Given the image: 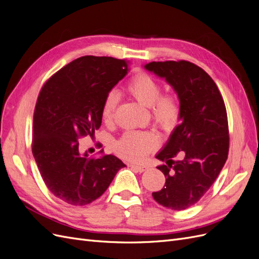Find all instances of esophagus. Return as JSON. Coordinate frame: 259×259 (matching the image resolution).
<instances>
[{"instance_id": "1", "label": "esophagus", "mask_w": 259, "mask_h": 259, "mask_svg": "<svg viewBox=\"0 0 259 259\" xmlns=\"http://www.w3.org/2000/svg\"><path fill=\"white\" fill-rule=\"evenodd\" d=\"M132 167H134L137 171H139V173H143V171L148 169V166L143 165V164H134V165H132Z\"/></svg>"}]
</instances>
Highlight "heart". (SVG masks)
<instances>
[{"label":"heart","mask_w":259,"mask_h":259,"mask_svg":"<svg viewBox=\"0 0 259 259\" xmlns=\"http://www.w3.org/2000/svg\"><path fill=\"white\" fill-rule=\"evenodd\" d=\"M126 91L140 105L150 108L151 117L156 126L163 131H170L179 120L180 109L176 96L162 93V86L153 77L140 73L133 77L126 86ZM119 101L116 93L110 92L106 96L101 117L105 123H111ZM159 142L151 133L127 132L114 144V151L130 161H142L145 156L158 147Z\"/></svg>","instance_id":"1"}]
</instances>
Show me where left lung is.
<instances>
[{
    "instance_id": "obj_1",
    "label": "left lung",
    "mask_w": 259,
    "mask_h": 259,
    "mask_svg": "<svg viewBox=\"0 0 259 259\" xmlns=\"http://www.w3.org/2000/svg\"><path fill=\"white\" fill-rule=\"evenodd\" d=\"M144 68L165 79L177 94L180 109V124L155 155L166 163L156 166L166 180L152 197L164 207L186 209L205 194L228 158L229 131L224 99L211 77L192 62L152 61ZM179 152L183 159L174 162L171 159Z\"/></svg>"
}]
</instances>
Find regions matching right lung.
I'll return each mask as SVG.
<instances>
[{"label": "right lung", "mask_w": 259, "mask_h": 259, "mask_svg": "<svg viewBox=\"0 0 259 259\" xmlns=\"http://www.w3.org/2000/svg\"><path fill=\"white\" fill-rule=\"evenodd\" d=\"M128 66L112 57H80L55 73L37 97L32 153L46 187L68 204L95 201L125 166L113 154L100 159L82 154L79 138L100 127L104 100Z\"/></svg>", "instance_id": "obj_1"}]
</instances>
